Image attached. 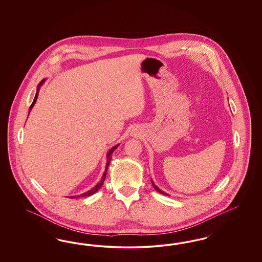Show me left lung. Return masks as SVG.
Instances as JSON below:
<instances>
[{
	"label": "left lung",
	"instance_id": "left-lung-1",
	"mask_svg": "<svg viewBox=\"0 0 262 262\" xmlns=\"http://www.w3.org/2000/svg\"><path fill=\"white\" fill-rule=\"evenodd\" d=\"M151 184H152V186H154V187H155V189H156V190L159 191V193H161V194H163V195H167L166 193H164V192H163V191L160 190V189H159V187H158V186H157V185H156V184H155V183H152V181H151Z\"/></svg>",
	"mask_w": 262,
	"mask_h": 262
}]
</instances>
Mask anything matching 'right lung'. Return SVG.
<instances>
[{
    "mask_svg": "<svg viewBox=\"0 0 262 262\" xmlns=\"http://www.w3.org/2000/svg\"><path fill=\"white\" fill-rule=\"evenodd\" d=\"M44 82V80H42L41 82H40L39 85H38V88H37V92H36V94H35V97H34V99H33V102H32V104H31V106H30V111L32 108V106L34 105V103L36 102V100H37V96H38V92H39V88L40 85L42 84ZM117 147H118V145H116L115 147H113L112 149H111V151H108V154H107V159H106V167H105V170H104V173L103 174V178H102V181L100 182V183H98L97 185H96L94 188H92L91 190L88 191L86 193H83V194H81V195H79V196H74V197H70V198H77V197H88V196H91L92 194H94L95 192L99 190L100 188H101V186L103 185V182H104V179H105V176H106V171H107V168H108V165H110V162H111V155H112V152L115 151L116 149H117Z\"/></svg>",
    "mask_w": 262,
    "mask_h": 262,
    "instance_id": "add662e5",
    "label": "right lung"
}]
</instances>
